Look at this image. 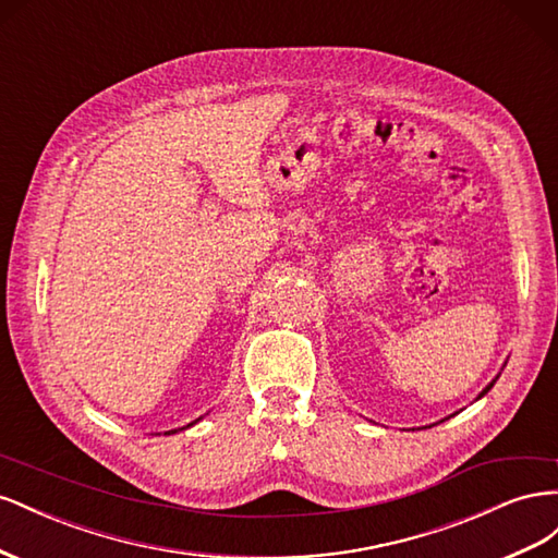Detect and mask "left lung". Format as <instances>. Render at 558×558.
I'll return each instance as SVG.
<instances>
[{
    "label": "left lung",
    "mask_w": 558,
    "mask_h": 558,
    "mask_svg": "<svg viewBox=\"0 0 558 558\" xmlns=\"http://www.w3.org/2000/svg\"><path fill=\"white\" fill-rule=\"evenodd\" d=\"M490 388H493V384H490V386H488V388H486V390H484V392H482V395H486V392H488V390H490ZM482 395H480V397H482Z\"/></svg>",
    "instance_id": "obj_1"
}]
</instances>
